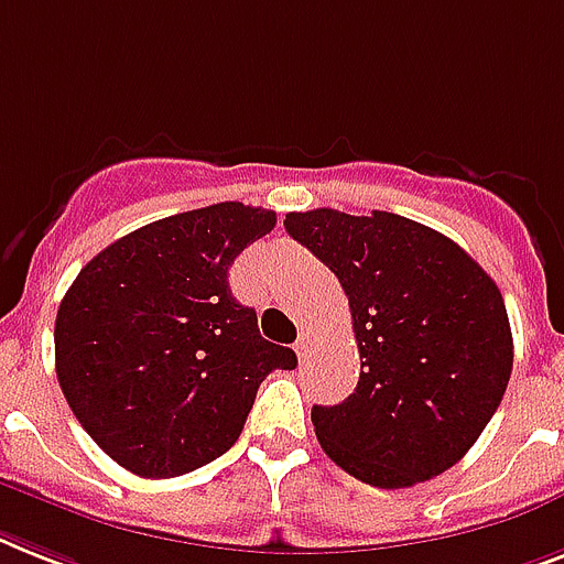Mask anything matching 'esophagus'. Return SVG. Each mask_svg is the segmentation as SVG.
<instances>
[{
  "label": "esophagus",
  "mask_w": 564,
  "mask_h": 564,
  "mask_svg": "<svg viewBox=\"0 0 564 564\" xmlns=\"http://www.w3.org/2000/svg\"><path fill=\"white\" fill-rule=\"evenodd\" d=\"M310 350H313V336H310V333H301L295 341L297 359H306V354H310Z\"/></svg>",
  "instance_id": "obj_1"
}]
</instances>
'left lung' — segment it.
I'll return each instance as SVG.
<instances>
[{
  "label": "left lung",
  "instance_id": "obj_1",
  "mask_svg": "<svg viewBox=\"0 0 564 564\" xmlns=\"http://www.w3.org/2000/svg\"><path fill=\"white\" fill-rule=\"evenodd\" d=\"M283 226L336 274L354 315L359 386L338 405H313L329 460L379 489L446 473L510 382L512 333L496 281L441 231L388 210L315 208Z\"/></svg>",
  "mask_w": 564,
  "mask_h": 564
}]
</instances>
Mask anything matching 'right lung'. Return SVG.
Listing matches in <instances>:
<instances>
[{
	"instance_id": "obj_1",
	"label": "right lung",
	"mask_w": 564,
	"mask_h": 564,
	"mask_svg": "<svg viewBox=\"0 0 564 564\" xmlns=\"http://www.w3.org/2000/svg\"><path fill=\"white\" fill-rule=\"evenodd\" d=\"M274 210L217 203L121 237L59 301L57 379L77 423L141 478H176L235 446L260 382L297 365L237 304L228 267Z\"/></svg>"
}]
</instances>
